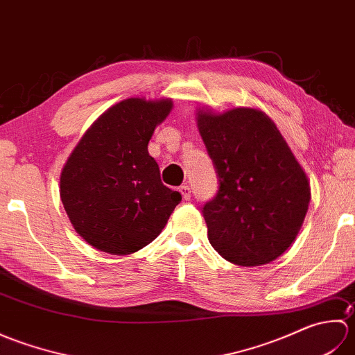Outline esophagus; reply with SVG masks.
Masks as SVG:
<instances>
[{
  "label": "esophagus",
  "mask_w": 355,
  "mask_h": 355,
  "mask_svg": "<svg viewBox=\"0 0 355 355\" xmlns=\"http://www.w3.org/2000/svg\"><path fill=\"white\" fill-rule=\"evenodd\" d=\"M180 192H182L184 200H191V187L189 186H187V184L180 186Z\"/></svg>",
  "instance_id": "34e87169"
}]
</instances>
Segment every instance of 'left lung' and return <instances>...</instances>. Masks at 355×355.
I'll use <instances>...</instances> for the list:
<instances>
[{
	"label": "left lung",
	"mask_w": 355,
	"mask_h": 355,
	"mask_svg": "<svg viewBox=\"0 0 355 355\" xmlns=\"http://www.w3.org/2000/svg\"><path fill=\"white\" fill-rule=\"evenodd\" d=\"M197 125L220 182L202 207L209 243L236 266L275 261L304 224L311 200L306 173L261 110H198Z\"/></svg>",
	"instance_id": "left-lung-1"
}]
</instances>
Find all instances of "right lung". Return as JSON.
<instances>
[{"label": "right lung", "instance_id": "right-lung-1", "mask_svg": "<svg viewBox=\"0 0 355 355\" xmlns=\"http://www.w3.org/2000/svg\"><path fill=\"white\" fill-rule=\"evenodd\" d=\"M171 99L130 97L88 128L61 172V200L74 230L89 245L131 254L160 235L182 193L166 187L148 153Z\"/></svg>", "mask_w": 355, "mask_h": 355}]
</instances>
